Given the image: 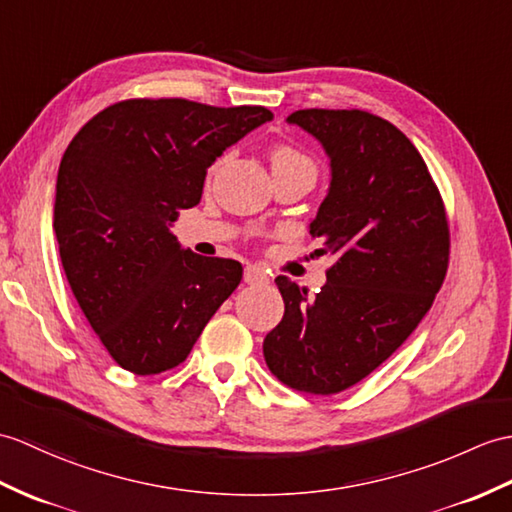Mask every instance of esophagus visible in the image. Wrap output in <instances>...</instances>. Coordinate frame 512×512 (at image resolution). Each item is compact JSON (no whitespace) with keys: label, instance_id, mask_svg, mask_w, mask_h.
Segmentation results:
<instances>
[{"label":"esophagus","instance_id":"34e87169","mask_svg":"<svg viewBox=\"0 0 512 512\" xmlns=\"http://www.w3.org/2000/svg\"><path fill=\"white\" fill-rule=\"evenodd\" d=\"M244 281L251 285H259V283H268V275L266 270H261L257 266H246L244 268Z\"/></svg>","mask_w":512,"mask_h":512}]
</instances>
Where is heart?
Returning <instances> with one entry per match:
<instances>
[{
	"instance_id": "b5f03b06",
	"label": "heart",
	"mask_w": 512,
	"mask_h": 512,
	"mask_svg": "<svg viewBox=\"0 0 512 512\" xmlns=\"http://www.w3.org/2000/svg\"><path fill=\"white\" fill-rule=\"evenodd\" d=\"M272 170H310L314 172V163L310 157H305L292 146H277L270 152Z\"/></svg>"
}]
</instances>
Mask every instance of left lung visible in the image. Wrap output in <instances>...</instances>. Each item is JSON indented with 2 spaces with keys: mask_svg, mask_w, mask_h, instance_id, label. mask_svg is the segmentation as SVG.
Returning <instances> with one entry per match:
<instances>
[{
  "mask_svg": "<svg viewBox=\"0 0 512 512\" xmlns=\"http://www.w3.org/2000/svg\"><path fill=\"white\" fill-rule=\"evenodd\" d=\"M288 122L329 157L310 235L336 261L316 296L275 279L285 312L264 358L285 386L336 395L386 362L430 310L447 275L449 227L430 170L397 126L358 109H303Z\"/></svg>",
  "mask_w": 512,
  "mask_h": 512,
  "instance_id": "8db88e82",
  "label": "left lung"
}]
</instances>
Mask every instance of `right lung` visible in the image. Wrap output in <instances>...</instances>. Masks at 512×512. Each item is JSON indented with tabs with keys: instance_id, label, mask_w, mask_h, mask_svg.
<instances>
[{
	"instance_id": "right-lung-1",
	"label": "right lung",
	"mask_w": 512,
	"mask_h": 512,
	"mask_svg": "<svg viewBox=\"0 0 512 512\" xmlns=\"http://www.w3.org/2000/svg\"><path fill=\"white\" fill-rule=\"evenodd\" d=\"M272 120L264 106L139 98L78 130L56 178L54 233L82 314L135 375L181 364L242 281L235 259L185 251L172 233L200 202L207 168Z\"/></svg>"
}]
</instances>
